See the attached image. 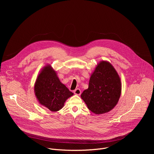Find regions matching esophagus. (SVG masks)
Instances as JSON below:
<instances>
[{
    "label": "esophagus",
    "instance_id": "34e87169",
    "mask_svg": "<svg viewBox=\"0 0 154 154\" xmlns=\"http://www.w3.org/2000/svg\"><path fill=\"white\" fill-rule=\"evenodd\" d=\"M74 93L75 95H80V94H81V91H80V89H79V88H77V89H75V90L74 91Z\"/></svg>",
    "mask_w": 154,
    "mask_h": 154
}]
</instances>
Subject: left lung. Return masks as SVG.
<instances>
[{
	"mask_svg": "<svg viewBox=\"0 0 154 154\" xmlns=\"http://www.w3.org/2000/svg\"><path fill=\"white\" fill-rule=\"evenodd\" d=\"M121 92L122 83L117 72L109 62L102 60L92 73L88 88L80 97L88 109L100 115L116 107Z\"/></svg>",
	"mask_w": 154,
	"mask_h": 154,
	"instance_id": "1",
	"label": "left lung"
}]
</instances>
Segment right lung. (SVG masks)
<instances>
[{
    "mask_svg": "<svg viewBox=\"0 0 154 154\" xmlns=\"http://www.w3.org/2000/svg\"><path fill=\"white\" fill-rule=\"evenodd\" d=\"M34 93L39 103L52 112L62 109L67 99L74 95L60 81L56 71L48 64L37 75Z\"/></svg>",
    "mask_w": 154,
    "mask_h": 154,
    "instance_id": "obj_1",
    "label": "right lung"
}]
</instances>
